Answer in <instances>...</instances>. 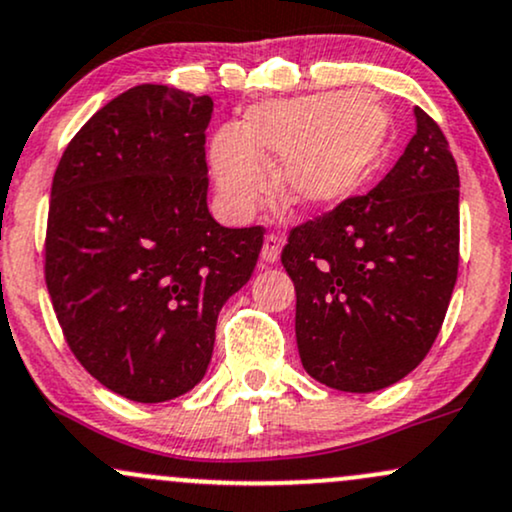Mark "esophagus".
<instances>
[{"instance_id": "obj_1", "label": "esophagus", "mask_w": 512, "mask_h": 512, "mask_svg": "<svg viewBox=\"0 0 512 512\" xmlns=\"http://www.w3.org/2000/svg\"><path fill=\"white\" fill-rule=\"evenodd\" d=\"M281 255V238L274 236V233H269V236H264V245H262V262L264 264H274L279 260Z\"/></svg>"}]
</instances>
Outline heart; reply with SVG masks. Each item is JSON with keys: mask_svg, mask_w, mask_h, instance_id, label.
<instances>
[{"mask_svg": "<svg viewBox=\"0 0 512 512\" xmlns=\"http://www.w3.org/2000/svg\"><path fill=\"white\" fill-rule=\"evenodd\" d=\"M391 114L374 92H322L264 102L240 128H224L212 143L219 193L248 212L267 188L288 207L315 212L346 200L365 181L389 143Z\"/></svg>", "mask_w": 512, "mask_h": 512, "instance_id": "heart-1", "label": "heart"}]
</instances>
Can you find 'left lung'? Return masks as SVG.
<instances>
[{
  "instance_id": "1",
  "label": "left lung",
  "mask_w": 512,
  "mask_h": 512,
  "mask_svg": "<svg viewBox=\"0 0 512 512\" xmlns=\"http://www.w3.org/2000/svg\"><path fill=\"white\" fill-rule=\"evenodd\" d=\"M396 166L367 195L295 226L281 264L295 286L305 372L372 393L410 374L451 303L460 260L458 164L427 112Z\"/></svg>"
}]
</instances>
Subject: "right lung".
I'll return each mask as SVG.
<instances>
[{
  "label": "right lung",
  "instance_id": "right-lung-1",
  "mask_svg": "<svg viewBox=\"0 0 512 512\" xmlns=\"http://www.w3.org/2000/svg\"><path fill=\"white\" fill-rule=\"evenodd\" d=\"M212 97L135 85L66 145L49 197L45 281L71 353L135 403L200 384L219 310L250 281L262 226L207 209Z\"/></svg>",
  "mask_w": 512,
  "mask_h": 512
}]
</instances>
